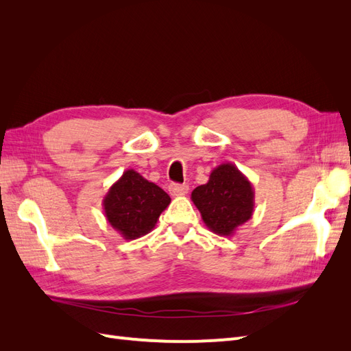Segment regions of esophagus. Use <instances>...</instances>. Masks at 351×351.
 Returning <instances> with one entry per match:
<instances>
[{"mask_svg": "<svg viewBox=\"0 0 351 351\" xmlns=\"http://www.w3.org/2000/svg\"><path fill=\"white\" fill-rule=\"evenodd\" d=\"M169 193H171L173 196H182V195H186L187 190H189V186L187 184H177V183H171L168 187Z\"/></svg>", "mask_w": 351, "mask_h": 351, "instance_id": "1", "label": "esophagus"}]
</instances>
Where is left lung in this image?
Returning a JSON list of instances; mask_svg holds the SVG:
<instances>
[{
    "label": "left lung",
    "mask_w": 351,
    "mask_h": 351,
    "mask_svg": "<svg viewBox=\"0 0 351 351\" xmlns=\"http://www.w3.org/2000/svg\"><path fill=\"white\" fill-rule=\"evenodd\" d=\"M192 200L212 232L231 237L253 215L254 190L249 178L227 162L212 169L208 183L192 192Z\"/></svg>",
    "instance_id": "obj_1"
}]
</instances>
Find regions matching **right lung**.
Returning a JSON list of instances; mask_svg holds the SVG:
<instances>
[{
  "instance_id": "add662e5",
  "label": "right lung",
  "mask_w": 351,
  "mask_h": 351,
  "mask_svg": "<svg viewBox=\"0 0 351 351\" xmlns=\"http://www.w3.org/2000/svg\"><path fill=\"white\" fill-rule=\"evenodd\" d=\"M169 202L171 199L161 187L134 169H127L110 187L102 206L110 226L124 240H136L155 228Z\"/></svg>"
}]
</instances>
